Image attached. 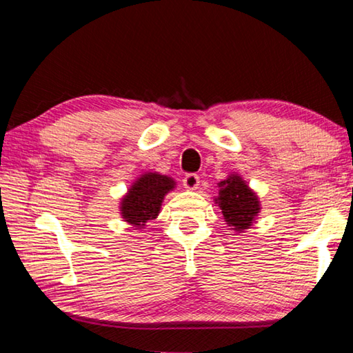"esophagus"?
<instances>
[{
    "label": "esophagus",
    "mask_w": 353,
    "mask_h": 353,
    "mask_svg": "<svg viewBox=\"0 0 353 353\" xmlns=\"http://www.w3.org/2000/svg\"><path fill=\"white\" fill-rule=\"evenodd\" d=\"M182 183H183V187L188 188V190L198 188L199 176L194 174V172H188V174H185V177L182 179Z\"/></svg>",
    "instance_id": "1"
}]
</instances>
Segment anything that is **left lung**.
I'll return each mask as SVG.
<instances>
[{
  "instance_id": "obj_1",
  "label": "left lung",
  "mask_w": 353,
  "mask_h": 353,
  "mask_svg": "<svg viewBox=\"0 0 353 353\" xmlns=\"http://www.w3.org/2000/svg\"><path fill=\"white\" fill-rule=\"evenodd\" d=\"M219 187L218 202L227 224L235 230L248 229L260 210L259 199L238 176L223 181Z\"/></svg>"
}]
</instances>
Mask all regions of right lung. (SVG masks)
Segmentation results:
<instances>
[{
  "label": "right lung",
  "instance_id": "1",
  "mask_svg": "<svg viewBox=\"0 0 353 353\" xmlns=\"http://www.w3.org/2000/svg\"><path fill=\"white\" fill-rule=\"evenodd\" d=\"M174 187L170 177L148 172L137 181L123 199L121 214L130 224L145 225L157 216L163 196Z\"/></svg>",
  "mask_w": 353,
  "mask_h": 353
}]
</instances>
